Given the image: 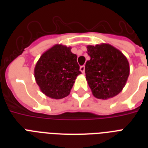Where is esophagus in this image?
<instances>
[{
    "label": "esophagus",
    "mask_w": 148,
    "mask_h": 148,
    "mask_svg": "<svg viewBox=\"0 0 148 148\" xmlns=\"http://www.w3.org/2000/svg\"><path fill=\"white\" fill-rule=\"evenodd\" d=\"M80 71H81L83 74H84V71H85V67H84V65L83 66H81V67H80Z\"/></svg>",
    "instance_id": "1"
}]
</instances>
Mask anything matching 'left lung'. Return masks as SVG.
Listing matches in <instances>:
<instances>
[{
  "label": "left lung",
  "mask_w": 148,
  "mask_h": 148,
  "mask_svg": "<svg viewBox=\"0 0 148 148\" xmlns=\"http://www.w3.org/2000/svg\"><path fill=\"white\" fill-rule=\"evenodd\" d=\"M90 59L86 62V80L93 95L98 99L115 97L125 86L130 66L121 51L109 44L88 45Z\"/></svg>",
  "instance_id": "obj_1"
}]
</instances>
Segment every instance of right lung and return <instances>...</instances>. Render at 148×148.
<instances>
[{"mask_svg": "<svg viewBox=\"0 0 148 148\" xmlns=\"http://www.w3.org/2000/svg\"><path fill=\"white\" fill-rule=\"evenodd\" d=\"M71 47L55 45L40 56L34 67V77L43 94L52 99L68 96L77 77L81 74Z\"/></svg>", "mask_w": 148, "mask_h": 148, "instance_id": "right-lung-1", "label": "right lung"}]
</instances>
